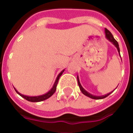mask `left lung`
I'll return each mask as SVG.
<instances>
[{"label": "left lung", "instance_id": "8db88e82", "mask_svg": "<svg viewBox=\"0 0 133 133\" xmlns=\"http://www.w3.org/2000/svg\"><path fill=\"white\" fill-rule=\"evenodd\" d=\"M105 35H106V38H107V39L109 40V41L111 42V43H112L114 45H115V47L117 48L118 50V53H119V55L121 56V55H120V49H119V45H118V42L116 41L115 39H114V36H113V35L111 34V33L109 31L108 29H105ZM77 80H78V86H79L80 88V90H81V91L82 92V93L83 94V95H85V96L88 97H90V98H92V99H104L105 98V97H107V96H109V95H110L111 93H112L113 92H114V90H113L112 92H109V93H107L106 94V95H101V96H95V95H92V94L89 93L88 92H87L82 87V85H81V83H80L79 81V78H78V76H77Z\"/></svg>", "mask_w": 133, "mask_h": 133}]
</instances>
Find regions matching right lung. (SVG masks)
<instances>
[{
  "label": "right lung",
  "mask_w": 133,
  "mask_h": 133,
  "mask_svg": "<svg viewBox=\"0 0 133 133\" xmlns=\"http://www.w3.org/2000/svg\"><path fill=\"white\" fill-rule=\"evenodd\" d=\"M64 71V69L59 74L58 76H57V77L56 78L55 81V83H54L53 86H52V88L48 92H46L45 94H43V95H38V96H27V95H24L22 94L19 93L15 88H14L15 90V91L17 92V93L19 94L21 97H22L23 98H24L25 99L29 101V102H41V101L45 100L47 99H48L49 97H50L55 93V92L56 91V89H57V85L58 83L59 78V77L62 76V74Z\"/></svg>",
  "instance_id": "right-lung-1"
}]
</instances>
